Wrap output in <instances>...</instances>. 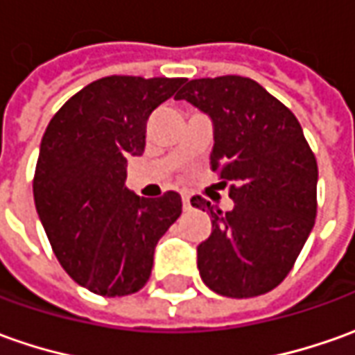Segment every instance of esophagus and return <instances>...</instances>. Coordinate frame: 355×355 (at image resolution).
<instances>
[{
  "label": "esophagus",
  "mask_w": 355,
  "mask_h": 355,
  "mask_svg": "<svg viewBox=\"0 0 355 355\" xmlns=\"http://www.w3.org/2000/svg\"><path fill=\"white\" fill-rule=\"evenodd\" d=\"M182 208L190 209V196L188 194H182Z\"/></svg>",
  "instance_id": "1"
}]
</instances>
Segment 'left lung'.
<instances>
[{"instance_id": "obj_1", "label": "left lung", "mask_w": 355, "mask_h": 355, "mask_svg": "<svg viewBox=\"0 0 355 355\" xmlns=\"http://www.w3.org/2000/svg\"><path fill=\"white\" fill-rule=\"evenodd\" d=\"M184 98L214 124L211 168L229 187L233 209L208 211L211 235L198 245V270L225 297L268 293L289 274L317 216V159L288 107L257 81L241 76L192 79Z\"/></svg>"}]
</instances>
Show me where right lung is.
Segmentation results:
<instances>
[{"instance_id": "add662e5", "label": "right lung", "mask_w": 355, "mask_h": 355, "mask_svg": "<svg viewBox=\"0 0 355 355\" xmlns=\"http://www.w3.org/2000/svg\"><path fill=\"white\" fill-rule=\"evenodd\" d=\"M182 83L103 77L71 96L42 136L33 182L38 218L62 268L96 295L144 288L157 241L182 211L177 192L149 200L124 187L128 157L146 149L147 118Z\"/></svg>"}]
</instances>
